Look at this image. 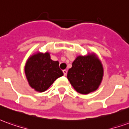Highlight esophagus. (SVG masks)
<instances>
[{"label":"esophagus","mask_w":129,"mask_h":129,"mask_svg":"<svg viewBox=\"0 0 129 129\" xmlns=\"http://www.w3.org/2000/svg\"><path fill=\"white\" fill-rule=\"evenodd\" d=\"M63 75H64V76H66V75H67V70H63Z\"/></svg>","instance_id":"obj_1"}]
</instances>
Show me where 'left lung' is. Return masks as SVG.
Here are the masks:
<instances>
[{
  "label": "left lung",
  "mask_w": 129,
  "mask_h": 129,
  "mask_svg": "<svg viewBox=\"0 0 129 129\" xmlns=\"http://www.w3.org/2000/svg\"><path fill=\"white\" fill-rule=\"evenodd\" d=\"M103 76L102 61L95 53H88L77 56L68 70L67 77L76 91L87 95L98 89Z\"/></svg>",
  "instance_id": "1"
}]
</instances>
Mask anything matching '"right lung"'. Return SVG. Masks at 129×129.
I'll use <instances>...</instances> for the list:
<instances>
[{
	"mask_svg": "<svg viewBox=\"0 0 129 129\" xmlns=\"http://www.w3.org/2000/svg\"><path fill=\"white\" fill-rule=\"evenodd\" d=\"M25 74L29 86L37 92L45 91L56 79L63 75L59 63L52 61L48 52H37L27 59Z\"/></svg>",
	"mask_w": 129,
	"mask_h": 129,
	"instance_id": "1",
	"label": "right lung"
}]
</instances>
